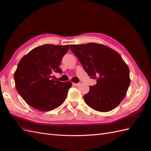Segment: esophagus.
<instances>
[{"mask_svg":"<svg viewBox=\"0 0 151 151\" xmlns=\"http://www.w3.org/2000/svg\"><path fill=\"white\" fill-rule=\"evenodd\" d=\"M73 86H75V87H78L79 86H80V83H73Z\"/></svg>","mask_w":151,"mask_h":151,"instance_id":"34e87169","label":"esophagus"}]
</instances>
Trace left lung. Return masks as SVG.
Returning a JSON list of instances; mask_svg holds the SVG:
<instances>
[{"mask_svg": "<svg viewBox=\"0 0 151 151\" xmlns=\"http://www.w3.org/2000/svg\"><path fill=\"white\" fill-rule=\"evenodd\" d=\"M70 48L85 71L97 83L84 95L92 109L106 112L117 107L130 84L129 69L122 57L106 46L97 43L72 45Z\"/></svg>", "mask_w": 151, "mask_h": 151, "instance_id": "obj_1", "label": "left lung"}]
</instances>
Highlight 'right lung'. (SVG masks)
Wrapping results in <instances>:
<instances>
[{
  "instance_id": "1",
  "label": "right lung",
  "mask_w": 151,
  "mask_h": 151,
  "mask_svg": "<svg viewBox=\"0 0 151 151\" xmlns=\"http://www.w3.org/2000/svg\"><path fill=\"white\" fill-rule=\"evenodd\" d=\"M69 48V45L39 46L19 62L14 74L15 87L34 109L50 111L65 101L72 83L55 80L53 74L62 73L59 66Z\"/></svg>"
}]
</instances>
